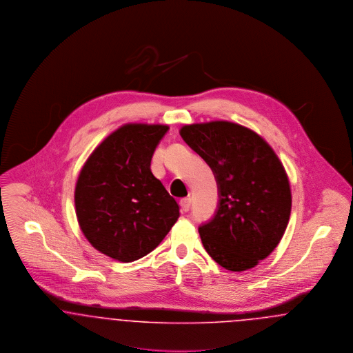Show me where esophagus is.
I'll use <instances>...</instances> for the list:
<instances>
[{
    "instance_id": "obj_1",
    "label": "esophagus",
    "mask_w": 353,
    "mask_h": 353,
    "mask_svg": "<svg viewBox=\"0 0 353 353\" xmlns=\"http://www.w3.org/2000/svg\"><path fill=\"white\" fill-rule=\"evenodd\" d=\"M180 206H181V210L183 212H188L189 208H190V199H183L180 201Z\"/></svg>"
}]
</instances>
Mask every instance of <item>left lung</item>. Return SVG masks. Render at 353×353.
Returning <instances> with one entry per match:
<instances>
[{
	"label": "left lung",
	"mask_w": 353,
	"mask_h": 353,
	"mask_svg": "<svg viewBox=\"0 0 353 353\" xmlns=\"http://www.w3.org/2000/svg\"><path fill=\"white\" fill-rule=\"evenodd\" d=\"M185 143L210 167L219 188L213 219L199 228L219 266L252 269L281 242L291 213L285 168L269 144L230 121L184 125Z\"/></svg>",
	"instance_id": "left-lung-1"
}]
</instances>
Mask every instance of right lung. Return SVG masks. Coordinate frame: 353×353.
Returning <instances> with one entry per match:
<instances>
[{"mask_svg": "<svg viewBox=\"0 0 353 353\" xmlns=\"http://www.w3.org/2000/svg\"><path fill=\"white\" fill-rule=\"evenodd\" d=\"M160 124H125L85 161L75 186L79 226L99 252L134 262L154 250L180 208L151 172L153 152L168 132Z\"/></svg>", "mask_w": 353, "mask_h": 353, "instance_id": "add662e5", "label": "right lung"}]
</instances>
